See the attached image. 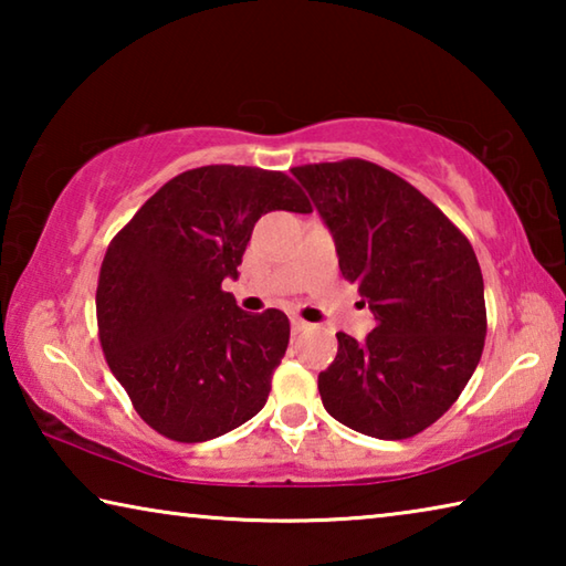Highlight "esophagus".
<instances>
[{
	"label": "esophagus",
	"instance_id": "34e87169",
	"mask_svg": "<svg viewBox=\"0 0 566 566\" xmlns=\"http://www.w3.org/2000/svg\"><path fill=\"white\" fill-rule=\"evenodd\" d=\"M290 324H292V332H294V334L310 329V322H304V319H300V317H292Z\"/></svg>",
	"mask_w": 566,
	"mask_h": 566
}]
</instances>
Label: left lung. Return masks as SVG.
<instances>
[{
    "label": "left lung",
    "instance_id": "1",
    "mask_svg": "<svg viewBox=\"0 0 566 566\" xmlns=\"http://www.w3.org/2000/svg\"><path fill=\"white\" fill-rule=\"evenodd\" d=\"M359 286L375 329L339 332L319 371L322 405L344 427L407 439L444 415L474 375L486 337L484 280L467 237L389 169L364 159L292 169Z\"/></svg>",
    "mask_w": 566,
    "mask_h": 566
}]
</instances>
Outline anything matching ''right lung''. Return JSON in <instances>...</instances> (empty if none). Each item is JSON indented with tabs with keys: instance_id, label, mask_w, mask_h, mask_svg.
Wrapping results in <instances>:
<instances>
[{
	"instance_id": "obj_1",
	"label": "right lung",
	"mask_w": 566,
	"mask_h": 566,
	"mask_svg": "<svg viewBox=\"0 0 566 566\" xmlns=\"http://www.w3.org/2000/svg\"><path fill=\"white\" fill-rule=\"evenodd\" d=\"M310 214L282 171L209 165L169 179L112 239L97 284L102 349L137 415L175 442L232 432L266 405L290 344L280 310L222 290L260 217Z\"/></svg>"
}]
</instances>
